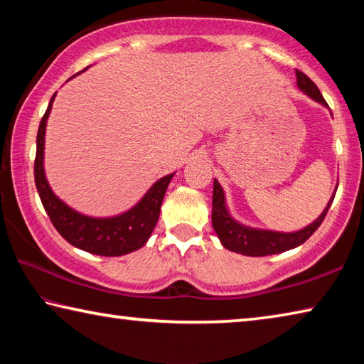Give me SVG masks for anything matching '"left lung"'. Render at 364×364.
Returning <instances> with one entry per match:
<instances>
[{
  "instance_id": "obj_1",
  "label": "left lung",
  "mask_w": 364,
  "mask_h": 364,
  "mask_svg": "<svg viewBox=\"0 0 364 364\" xmlns=\"http://www.w3.org/2000/svg\"><path fill=\"white\" fill-rule=\"evenodd\" d=\"M295 75H297L299 88L304 91V93L313 97L315 101L324 104V106H328V102L324 101L321 91L318 90L315 82H311V80L300 70H295ZM332 200H334V196H332L328 207L324 208V212L319 215V218L315 223H311L310 226H306L297 232L252 230V228L236 223V221L230 217V213H228L225 205L223 189H221L218 181L215 180L212 199V225L215 232L218 234L221 244H223L228 250L237 252V254L249 257L281 254V252H286L289 249H294L297 247V245L304 244L306 239L318 230L319 225H321L323 220L326 218V213H328Z\"/></svg>"
}]
</instances>
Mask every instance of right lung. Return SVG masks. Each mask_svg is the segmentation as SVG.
<instances>
[{
  "instance_id": "obj_1",
  "label": "right lung",
  "mask_w": 364,
  "mask_h": 364,
  "mask_svg": "<svg viewBox=\"0 0 364 364\" xmlns=\"http://www.w3.org/2000/svg\"><path fill=\"white\" fill-rule=\"evenodd\" d=\"M53 95L45 115L40 122L36 134V156H35V184L38 191L41 204L45 207L51 223L67 242L85 252L104 257H119L138 250L147 242L156 226L162 207L165 191L173 173L167 175L154 184L147 194L134 205L132 210L112 218H91L72 210L63 200H59L51 188L48 186L43 170V149H45L46 120L51 112L54 101Z\"/></svg>"
}]
</instances>
